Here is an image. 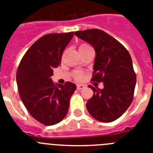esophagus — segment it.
Here are the masks:
<instances>
[{
    "mask_svg": "<svg viewBox=\"0 0 153 153\" xmlns=\"http://www.w3.org/2000/svg\"><path fill=\"white\" fill-rule=\"evenodd\" d=\"M76 87H77V90H82V89L85 88V85L77 84L76 85Z\"/></svg>",
    "mask_w": 153,
    "mask_h": 153,
    "instance_id": "obj_1",
    "label": "esophagus"
}]
</instances>
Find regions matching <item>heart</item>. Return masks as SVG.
<instances>
[{"mask_svg":"<svg viewBox=\"0 0 153 153\" xmlns=\"http://www.w3.org/2000/svg\"><path fill=\"white\" fill-rule=\"evenodd\" d=\"M87 47H90V46L87 44H82L79 47V50H83L85 48H87ZM74 78H75L76 80H80L82 78H83V74L81 72H76L74 74Z\"/></svg>","mask_w":153,"mask_h":153,"instance_id":"obj_1","label":"heart"}]
</instances>
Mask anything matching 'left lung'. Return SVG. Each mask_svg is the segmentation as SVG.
<instances>
[{
	"label": "left lung",
	"instance_id": "left-lung-1",
	"mask_svg": "<svg viewBox=\"0 0 153 153\" xmlns=\"http://www.w3.org/2000/svg\"><path fill=\"white\" fill-rule=\"evenodd\" d=\"M74 34L95 49L91 80L103 83L102 90L88 86L93 96L86 102V109L100 122H113L125 113L133 100L136 76L130 54L118 40L101 30H78Z\"/></svg>",
	"mask_w": 153,
	"mask_h": 153
}]
</instances>
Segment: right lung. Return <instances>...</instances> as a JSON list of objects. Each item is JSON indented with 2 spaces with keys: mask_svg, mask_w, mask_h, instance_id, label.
<instances>
[{
  "mask_svg": "<svg viewBox=\"0 0 153 153\" xmlns=\"http://www.w3.org/2000/svg\"><path fill=\"white\" fill-rule=\"evenodd\" d=\"M73 36L74 32L41 36L25 53L17 68L21 100L30 114L44 125H55L63 120L76 89L71 82L57 86L51 77L53 70L61 63L63 51Z\"/></svg>",
  "mask_w": 153,
  "mask_h": 153,
  "instance_id": "add662e5",
  "label": "right lung"
}]
</instances>
